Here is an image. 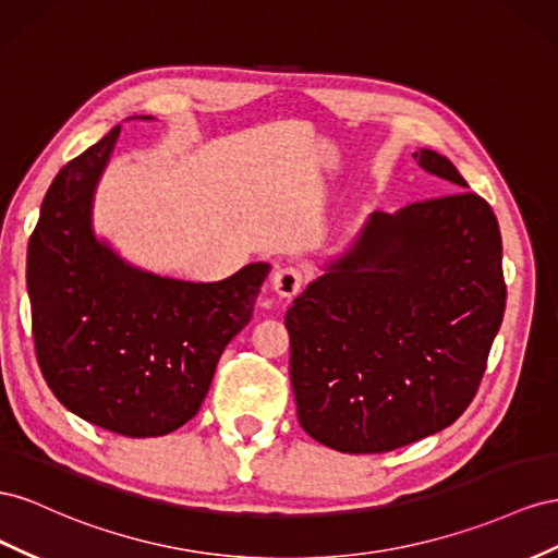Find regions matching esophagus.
<instances>
[{
    "label": "esophagus",
    "instance_id": "34e87169",
    "mask_svg": "<svg viewBox=\"0 0 558 558\" xmlns=\"http://www.w3.org/2000/svg\"><path fill=\"white\" fill-rule=\"evenodd\" d=\"M270 284H274V290L278 296L282 299H292L301 292V284H304V278H301V270L294 268V266H280L276 274H274V280H270Z\"/></svg>",
    "mask_w": 558,
    "mask_h": 558
}]
</instances>
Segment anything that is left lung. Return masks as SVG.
Masks as SVG:
<instances>
[{
    "label": "left lung",
    "instance_id": "8db88e82",
    "mask_svg": "<svg viewBox=\"0 0 558 558\" xmlns=\"http://www.w3.org/2000/svg\"><path fill=\"white\" fill-rule=\"evenodd\" d=\"M413 158L453 194L369 215L284 315L299 423L341 453H384L449 427L502 323L496 215L447 156Z\"/></svg>",
    "mask_w": 558,
    "mask_h": 558
}]
</instances>
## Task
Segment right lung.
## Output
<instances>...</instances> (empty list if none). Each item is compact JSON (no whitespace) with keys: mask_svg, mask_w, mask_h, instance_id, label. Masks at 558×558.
I'll return each instance as SVG.
<instances>
[{"mask_svg":"<svg viewBox=\"0 0 558 558\" xmlns=\"http://www.w3.org/2000/svg\"><path fill=\"white\" fill-rule=\"evenodd\" d=\"M119 135L121 123L46 191L27 247L32 329L41 374L62 407L109 433L161 437L196 416L270 264L191 282L123 259L93 219Z\"/></svg>","mask_w":558,"mask_h":558,"instance_id":"obj_1","label":"right lung"}]
</instances>
